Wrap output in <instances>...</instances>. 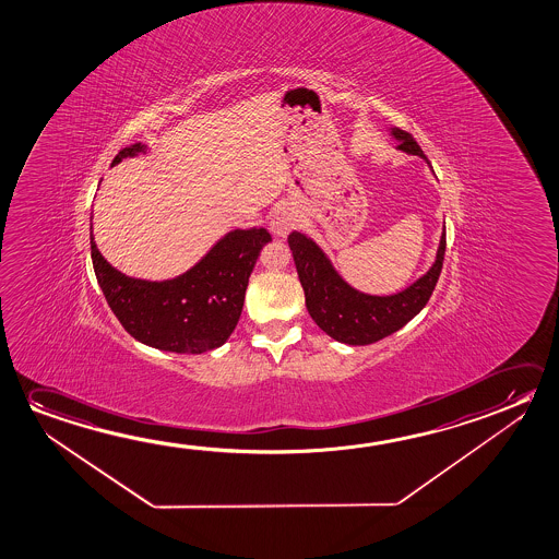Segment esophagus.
Instances as JSON below:
<instances>
[{"label":"esophagus","mask_w":559,"mask_h":559,"mask_svg":"<svg viewBox=\"0 0 559 559\" xmlns=\"http://www.w3.org/2000/svg\"><path fill=\"white\" fill-rule=\"evenodd\" d=\"M295 229V217L289 212H277L270 219V230L275 237H287Z\"/></svg>","instance_id":"1"}]
</instances>
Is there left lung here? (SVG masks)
Segmentation results:
<instances>
[{"label":"left lung","instance_id":"obj_1","mask_svg":"<svg viewBox=\"0 0 559 559\" xmlns=\"http://www.w3.org/2000/svg\"><path fill=\"white\" fill-rule=\"evenodd\" d=\"M390 135L399 142L396 150L417 155L429 165L426 153L417 145L412 133L390 128ZM287 242L305 292L310 319L330 337L349 346H367L394 334L426 307L441 275L447 245L443 230L433 264L406 289L392 295H371L347 284L332 266L326 252L305 233L293 230Z\"/></svg>","mask_w":559,"mask_h":559}]
</instances>
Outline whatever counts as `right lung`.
Here are the masks:
<instances>
[{"label": "right lung", "mask_w": 559, "mask_h": 559, "mask_svg": "<svg viewBox=\"0 0 559 559\" xmlns=\"http://www.w3.org/2000/svg\"><path fill=\"white\" fill-rule=\"evenodd\" d=\"M145 153L147 145L133 143L116 155L112 167ZM270 240L262 227L229 230L188 272L163 282L128 277L110 266L98 252L93 230L91 258L108 307L130 336L163 352L204 354L233 334L252 267Z\"/></svg>", "instance_id": "add662e5"}]
</instances>
